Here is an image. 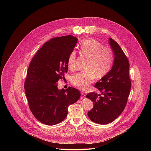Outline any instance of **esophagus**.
I'll list each match as a JSON object with an SVG mask.
<instances>
[{
  "instance_id": "1",
  "label": "esophagus",
  "mask_w": 151,
  "mask_h": 151,
  "mask_svg": "<svg viewBox=\"0 0 151 151\" xmlns=\"http://www.w3.org/2000/svg\"><path fill=\"white\" fill-rule=\"evenodd\" d=\"M86 95L84 93L81 92V99H83V98H86Z\"/></svg>"
}]
</instances>
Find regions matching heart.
Returning <instances> with one entry per match:
<instances>
[{
  "label": "heart",
  "mask_w": 151,
  "mask_h": 151,
  "mask_svg": "<svg viewBox=\"0 0 151 151\" xmlns=\"http://www.w3.org/2000/svg\"><path fill=\"white\" fill-rule=\"evenodd\" d=\"M81 55L88 58L85 70L71 77V81L78 88L86 90L92 84L95 77L101 78L105 76L113 62L114 56L111 48L103 45L95 39H87L81 43L80 48ZM77 53L73 51L69 55L67 64L70 69L75 68Z\"/></svg>",
  "instance_id": "obj_1"
}]
</instances>
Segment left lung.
I'll list each match as a JSON object with an SVG mask.
<instances>
[{
	"mask_svg": "<svg viewBox=\"0 0 151 151\" xmlns=\"http://www.w3.org/2000/svg\"><path fill=\"white\" fill-rule=\"evenodd\" d=\"M109 41L114 55L113 65L95 85L102 95L95 92L86 95L93 103L88 116L91 121L99 124H109L120 115L126 106L131 86L128 58L116 41L111 38Z\"/></svg>",
	"mask_w": 151,
	"mask_h": 151,
	"instance_id": "left-lung-1",
	"label": "left lung"
}]
</instances>
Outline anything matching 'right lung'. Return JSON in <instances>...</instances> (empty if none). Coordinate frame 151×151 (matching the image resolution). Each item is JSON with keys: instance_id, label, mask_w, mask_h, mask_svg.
<instances>
[{"instance_id": "1", "label": "right lung", "mask_w": 151, "mask_h": 151, "mask_svg": "<svg viewBox=\"0 0 151 151\" xmlns=\"http://www.w3.org/2000/svg\"><path fill=\"white\" fill-rule=\"evenodd\" d=\"M77 41L72 35L53 38L43 44L29 65L24 83L28 105L35 118L46 125L64 120L68 106L80 98L76 88H58V82L67 72L68 58Z\"/></svg>"}]
</instances>
